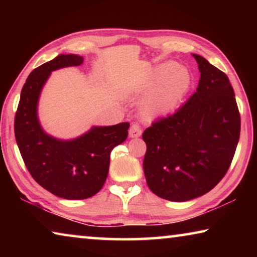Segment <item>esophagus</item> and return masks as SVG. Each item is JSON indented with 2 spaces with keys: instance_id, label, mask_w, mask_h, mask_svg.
Returning <instances> with one entry per match:
<instances>
[{
  "instance_id": "34e87169",
  "label": "esophagus",
  "mask_w": 257,
  "mask_h": 257,
  "mask_svg": "<svg viewBox=\"0 0 257 257\" xmlns=\"http://www.w3.org/2000/svg\"><path fill=\"white\" fill-rule=\"evenodd\" d=\"M142 135V128L138 123H133L132 127L129 129V137L137 138Z\"/></svg>"
}]
</instances>
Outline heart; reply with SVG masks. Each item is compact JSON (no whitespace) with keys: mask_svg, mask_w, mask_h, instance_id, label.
<instances>
[{"mask_svg":"<svg viewBox=\"0 0 257 257\" xmlns=\"http://www.w3.org/2000/svg\"><path fill=\"white\" fill-rule=\"evenodd\" d=\"M191 84L189 71L173 62L160 64L139 86L138 93L151 92L143 105L147 118L167 114L179 103L188 92Z\"/></svg>","mask_w":257,"mask_h":257,"instance_id":"1","label":"heart"}]
</instances>
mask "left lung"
<instances>
[{
    "instance_id": "8db88e82",
    "label": "left lung",
    "mask_w": 257,
    "mask_h": 257,
    "mask_svg": "<svg viewBox=\"0 0 257 257\" xmlns=\"http://www.w3.org/2000/svg\"><path fill=\"white\" fill-rule=\"evenodd\" d=\"M198 87L179 110L143 133L144 173L150 189L171 202L206 194L225 176L240 136V114L229 78L193 54Z\"/></svg>"
}]
</instances>
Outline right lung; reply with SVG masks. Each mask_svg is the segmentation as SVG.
<instances>
[{
	"instance_id": "1",
	"label": "right lung",
	"mask_w": 257,
	"mask_h": 257,
	"mask_svg": "<svg viewBox=\"0 0 257 257\" xmlns=\"http://www.w3.org/2000/svg\"><path fill=\"white\" fill-rule=\"evenodd\" d=\"M84 58L60 54L30 72L21 89L15 118L20 154L37 184L66 199H85L97 194L106 180L111 151L128 137L129 122L93 127L72 141H60L42 129L37 104L43 86L56 69L80 66Z\"/></svg>"
}]
</instances>
